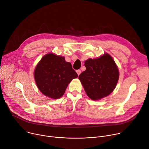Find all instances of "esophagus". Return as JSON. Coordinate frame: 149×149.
Instances as JSON below:
<instances>
[{
	"label": "esophagus",
	"instance_id": "34e87169",
	"mask_svg": "<svg viewBox=\"0 0 149 149\" xmlns=\"http://www.w3.org/2000/svg\"><path fill=\"white\" fill-rule=\"evenodd\" d=\"M77 74H78V75H79L80 74H81V70H77Z\"/></svg>",
	"mask_w": 149,
	"mask_h": 149
}]
</instances>
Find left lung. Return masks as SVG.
Returning a JSON list of instances; mask_svg holds the SVG:
<instances>
[{"instance_id":"8db88e82","label":"left lung","mask_w":149,"mask_h":149,"mask_svg":"<svg viewBox=\"0 0 149 149\" xmlns=\"http://www.w3.org/2000/svg\"><path fill=\"white\" fill-rule=\"evenodd\" d=\"M84 65L86 70L78 78L91 100H100L113 92L118 80L119 72L110 55L105 54L97 59H88Z\"/></svg>"}]
</instances>
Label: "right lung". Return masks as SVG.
Masks as SVG:
<instances>
[{
	"mask_svg": "<svg viewBox=\"0 0 149 149\" xmlns=\"http://www.w3.org/2000/svg\"><path fill=\"white\" fill-rule=\"evenodd\" d=\"M34 77L37 87L42 94L57 99L63 95L68 84L77 78L78 74L64 57L49 54L38 63Z\"/></svg>",
	"mask_w": 149,
	"mask_h": 149,
	"instance_id": "obj_1",
	"label": "right lung"
}]
</instances>
